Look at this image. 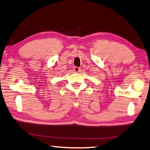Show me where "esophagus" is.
<instances>
[{
	"instance_id": "34e87169",
	"label": "esophagus",
	"mask_w": 150,
	"mask_h": 150,
	"mask_svg": "<svg viewBox=\"0 0 150 150\" xmlns=\"http://www.w3.org/2000/svg\"><path fill=\"white\" fill-rule=\"evenodd\" d=\"M74 72H80V68L78 67H74Z\"/></svg>"
}]
</instances>
